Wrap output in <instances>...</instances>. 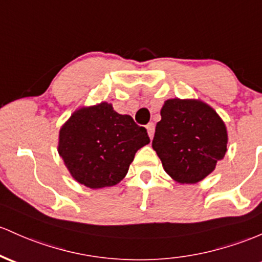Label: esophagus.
Segmentation results:
<instances>
[{
	"label": "esophagus",
	"instance_id": "obj_1",
	"mask_svg": "<svg viewBox=\"0 0 262 262\" xmlns=\"http://www.w3.org/2000/svg\"><path fill=\"white\" fill-rule=\"evenodd\" d=\"M146 130H148V136L150 137V139H153L154 130H155V124H154V123H149V124L146 125Z\"/></svg>",
	"mask_w": 262,
	"mask_h": 262
}]
</instances>
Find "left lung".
Masks as SVG:
<instances>
[{
  "label": "left lung",
  "mask_w": 262,
  "mask_h": 262,
  "mask_svg": "<svg viewBox=\"0 0 262 262\" xmlns=\"http://www.w3.org/2000/svg\"><path fill=\"white\" fill-rule=\"evenodd\" d=\"M151 146L165 173L180 184H196L224 159L228 130L214 108L200 99L164 102Z\"/></svg>",
  "instance_id": "obj_1"
}]
</instances>
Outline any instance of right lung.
Wrapping results in <instances>:
<instances>
[{
  "mask_svg": "<svg viewBox=\"0 0 262 262\" xmlns=\"http://www.w3.org/2000/svg\"><path fill=\"white\" fill-rule=\"evenodd\" d=\"M149 142L145 128L102 102L72 113L59 129L58 154L76 182L100 189L122 182L138 149Z\"/></svg>",
  "mask_w": 262,
  "mask_h": 262,
  "instance_id": "obj_1",
  "label": "right lung"
}]
</instances>
